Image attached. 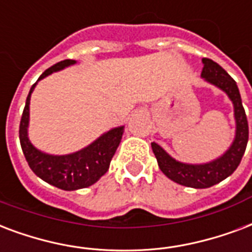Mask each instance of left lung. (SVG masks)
<instances>
[{
    "label": "left lung",
    "instance_id": "8db88e82",
    "mask_svg": "<svg viewBox=\"0 0 252 252\" xmlns=\"http://www.w3.org/2000/svg\"><path fill=\"white\" fill-rule=\"evenodd\" d=\"M202 63L203 68L201 78L207 83L222 90L234 105L235 137L231 145L222 156L216 160L203 164H188L173 158L158 144L152 143V149L161 172L172 181L194 189H206L231 176L238 168V165L241 164L249 141V123L235 80L214 61L203 58Z\"/></svg>",
    "mask_w": 252,
    "mask_h": 252
}]
</instances>
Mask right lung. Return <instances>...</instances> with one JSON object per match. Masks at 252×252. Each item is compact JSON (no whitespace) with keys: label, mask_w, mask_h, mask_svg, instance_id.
Here are the masks:
<instances>
[{"label":"right lung","mask_w":252,"mask_h":252,"mask_svg":"<svg viewBox=\"0 0 252 252\" xmlns=\"http://www.w3.org/2000/svg\"><path fill=\"white\" fill-rule=\"evenodd\" d=\"M75 63L76 61L66 59L54 64L39 76L36 83L53 72L72 66ZM36 83L32 84V87L30 88L19 124V141L29 166L41 180L62 190L71 191L94 185L109 169L111 160L122 141L124 126L109 129L90 145L70 155L59 156L39 151L32 145L28 133L30 120V97Z\"/></svg>","instance_id":"1"}]
</instances>
